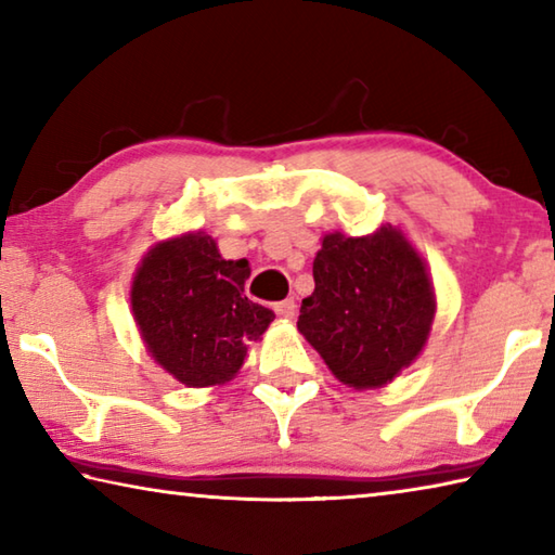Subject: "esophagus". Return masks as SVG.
<instances>
[{
	"label": "esophagus",
	"instance_id": "1",
	"mask_svg": "<svg viewBox=\"0 0 555 555\" xmlns=\"http://www.w3.org/2000/svg\"><path fill=\"white\" fill-rule=\"evenodd\" d=\"M274 311H276L281 318H286V321H294V318H296V300H294V298L281 300V304H276Z\"/></svg>",
	"mask_w": 555,
	"mask_h": 555
}]
</instances>
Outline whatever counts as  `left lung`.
<instances>
[{
    "label": "left lung",
    "instance_id": "8db88e82",
    "mask_svg": "<svg viewBox=\"0 0 555 555\" xmlns=\"http://www.w3.org/2000/svg\"><path fill=\"white\" fill-rule=\"evenodd\" d=\"M298 333L345 387L379 389L424 352L436 318L428 267L406 234L382 224L364 237L327 232Z\"/></svg>",
    "mask_w": 555,
    "mask_h": 555
}]
</instances>
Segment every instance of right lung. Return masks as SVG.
<instances>
[{"label":"right lung","mask_w":555,"mask_h":555,"mask_svg":"<svg viewBox=\"0 0 555 555\" xmlns=\"http://www.w3.org/2000/svg\"><path fill=\"white\" fill-rule=\"evenodd\" d=\"M247 259H222L208 232L158 240L131 279V315L146 352L185 387H220L237 377L249 343L274 313L244 296Z\"/></svg>","instance_id":"obj_1"}]
</instances>
